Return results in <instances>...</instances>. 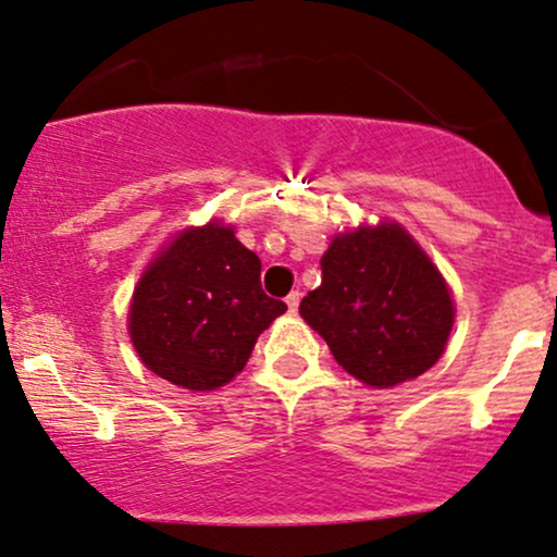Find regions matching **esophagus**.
I'll list each match as a JSON object with an SVG mask.
<instances>
[{"label": "esophagus", "instance_id": "34e87169", "mask_svg": "<svg viewBox=\"0 0 557 557\" xmlns=\"http://www.w3.org/2000/svg\"><path fill=\"white\" fill-rule=\"evenodd\" d=\"M285 302H287V308H290V313H295V310H298V306H300V293L293 290V293L285 298Z\"/></svg>", "mask_w": 557, "mask_h": 557}]
</instances>
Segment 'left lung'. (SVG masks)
Returning <instances> with one entry per match:
<instances>
[{
	"label": "left lung",
	"mask_w": 557,
	"mask_h": 557,
	"mask_svg": "<svg viewBox=\"0 0 557 557\" xmlns=\"http://www.w3.org/2000/svg\"><path fill=\"white\" fill-rule=\"evenodd\" d=\"M321 270V287L302 298L300 315L348 374L384 389L441 359L454 329V300L403 226L336 236Z\"/></svg>",
	"instance_id": "1"
}]
</instances>
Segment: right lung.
<instances>
[{
    "instance_id": "right-lung-1",
    "label": "right lung",
    "mask_w": 557,
    "mask_h": 557,
    "mask_svg": "<svg viewBox=\"0 0 557 557\" xmlns=\"http://www.w3.org/2000/svg\"><path fill=\"white\" fill-rule=\"evenodd\" d=\"M262 262L232 228H188L139 280L129 336L145 367L185 389H216L249 361L287 306L262 290Z\"/></svg>"
}]
</instances>
